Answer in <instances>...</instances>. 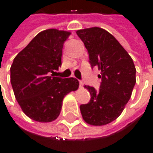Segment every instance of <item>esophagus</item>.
Returning <instances> with one entry per match:
<instances>
[{
  "instance_id": "34e87169",
  "label": "esophagus",
  "mask_w": 153,
  "mask_h": 153,
  "mask_svg": "<svg viewBox=\"0 0 153 153\" xmlns=\"http://www.w3.org/2000/svg\"><path fill=\"white\" fill-rule=\"evenodd\" d=\"M79 86H80V88H82V87H83V82L80 81V82H79Z\"/></svg>"
}]
</instances>
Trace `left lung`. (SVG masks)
Listing matches in <instances>:
<instances>
[{
	"instance_id": "left-lung-1",
	"label": "left lung",
	"mask_w": 153,
	"mask_h": 153,
	"mask_svg": "<svg viewBox=\"0 0 153 153\" xmlns=\"http://www.w3.org/2000/svg\"><path fill=\"white\" fill-rule=\"evenodd\" d=\"M89 55L92 67L101 71L99 91L85 85L91 95L88 104L81 105L83 120L101 126L117 119L131 97L136 82V70L132 58L114 36L105 30L92 27L76 31Z\"/></svg>"
}]
</instances>
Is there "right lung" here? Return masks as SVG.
Here are the masks:
<instances>
[{"instance_id": "add662e5", "label": "right lung", "mask_w": 153, "mask_h": 153, "mask_svg": "<svg viewBox=\"0 0 153 153\" xmlns=\"http://www.w3.org/2000/svg\"><path fill=\"white\" fill-rule=\"evenodd\" d=\"M71 32L48 29L37 34L18 53L11 65V84L25 114L40 123H49L59 116L62 102L76 91V78L54 76L61 65L64 42Z\"/></svg>"}]
</instances>
